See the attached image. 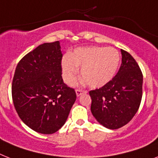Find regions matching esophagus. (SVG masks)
<instances>
[{
	"instance_id": "1",
	"label": "esophagus",
	"mask_w": 158,
	"mask_h": 158,
	"mask_svg": "<svg viewBox=\"0 0 158 158\" xmlns=\"http://www.w3.org/2000/svg\"><path fill=\"white\" fill-rule=\"evenodd\" d=\"M86 93H87L86 90H84V89H76L77 96H80V95H81L82 94H86Z\"/></svg>"
}]
</instances>
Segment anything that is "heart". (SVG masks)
<instances>
[{"label": "heart", "instance_id": "1", "mask_svg": "<svg viewBox=\"0 0 158 158\" xmlns=\"http://www.w3.org/2000/svg\"><path fill=\"white\" fill-rule=\"evenodd\" d=\"M120 62V56L113 48H79L62 60V72L66 83L73 84L77 79L78 68L89 86L102 87L114 77Z\"/></svg>", "mask_w": 158, "mask_h": 158}]
</instances>
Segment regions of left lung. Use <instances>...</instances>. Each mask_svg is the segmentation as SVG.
<instances>
[{
    "label": "left lung",
    "mask_w": 158,
    "mask_h": 158,
    "mask_svg": "<svg viewBox=\"0 0 158 158\" xmlns=\"http://www.w3.org/2000/svg\"><path fill=\"white\" fill-rule=\"evenodd\" d=\"M122 63L112 80L89 91L91 112L99 123L118 129L131 120L140 107L143 74L135 59L121 49Z\"/></svg>",
    "instance_id": "obj_1"
}]
</instances>
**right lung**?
<instances>
[{
    "instance_id": "1",
    "label": "right lung",
    "mask_w": 158,
    "mask_h": 158,
    "mask_svg": "<svg viewBox=\"0 0 158 158\" xmlns=\"http://www.w3.org/2000/svg\"><path fill=\"white\" fill-rule=\"evenodd\" d=\"M60 42L45 43L27 53L17 65L12 98L18 116L30 128L52 134L64 124L77 98L62 79Z\"/></svg>"
}]
</instances>
